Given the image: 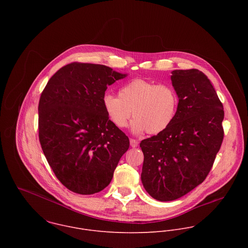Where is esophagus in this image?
I'll list each match as a JSON object with an SVG mask.
<instances>
[{
	"label": "esophagus",
	"mask_w": 248,
	"mask_h": 248,
	"mask_svg": "<svg viewBox=\"0 0 248 248\" xmlns=\"http://www.w3.org/2000/svg\"><path fill=\"white\" fill-rule=\"evenodd\" d=\"M130 144H131V147L136 148V147L139 146V141L136 140H134V139H131V140H130Z\"/></svg>",
	"instance_id": "obj_1"
}]
</instances>
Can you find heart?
Returning <instances> with one entry per match:
<instances>
[{"label": "heart", "instance_id": "1", "mask_svg": "<svg viewBox=\"0 0 248 248\" xmlns=\"http://www.w3.org/2000/svg\"><path fill=\"white\" fill-rule=\"evenodd\" d=\"M103 107L117 128H125L132 113V132L155 135L164 131L173 121L177 108V95L169 84H155L135 79L119 90V97L105 94Z\"/></svg>", "mask_w": 248, "mask_h": 248}]
</instances>
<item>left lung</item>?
<instances>
[{"label":"left lung","instance_id":"1","mask_svg":"<svg viewBox=\"0 0 248 248\" xmlns=\"http://www.w3.org/2000/svg\"><path fill=\"white\" fill-rule=\"evenodd\" d=\"M178 97L172 123L140 142L141 181L159 202L175 201L200 185L209 174L223 140V106L202 71H172Z\"/></svg>","mask_w":248,"mask_h":248}]
</instances>
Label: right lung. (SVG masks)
I'll list each match as a JSON object with an SVG mask.
<instances>
[{"label":"right lung","instance_id":"add662e5","mask_svg":"<svg viewBox=\"0 0 248 248\" xmlns=\"http://www.w3.org/2000/svg\"><path fill=\"white\" fill-rule=\"evenodd\" d=\"M127 74L104 65L71 63L47 82L39 101V140L60 182L80 195L109 184L128 137L107 115L108 86Z\"/></svg>","mask_w":248,"mask_h":248}]
</instances>
